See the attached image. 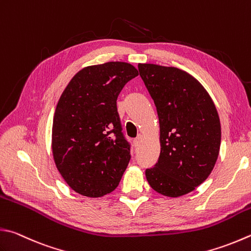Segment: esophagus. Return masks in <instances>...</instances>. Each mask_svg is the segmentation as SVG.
I'll use <instances>...</instances> for the list:
<instances>
[{
  "label": "esophagus",
  "instance_id": "34e87169",
  "mask_svg": "<svg viewBox=\"0 0 251 251\" xmlns=\"http://www.w3.org/2000/svg\"><path fill=\"white\" fill-rule=\"evenodd\" d=\"M142 140H143V135H142V134H139V135L136 136V138L133 140V144H134V146H139V145H140V143L142 142Z\"/></svg>",
  "mask_w": 251,
  "mask_h": 251
}]
</instances>
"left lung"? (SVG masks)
Instances as JSON below:
<instances>
[{"mask_svg": "<svg viewBox=\"0 0 251 251\" xmlns=\"http://www.w3.org/2000/svg\"><path fill=\"white\" fill-rule=\"evenodd\" d=\"M138 68L154 100L160 131L159 157L145 170L146 179L160 195H187L209 177L219 156L216 108L202 85L184 71L156 64Z\"/></svg>", "mask_w": 251, "mask_h": 251, "instance_id": "left-lung-1", "label": "left lung"}]
</instances>
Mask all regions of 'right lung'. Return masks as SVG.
Returning <instances> with one entry per match:
<instances>
[{"label": "right lung", "instance_id": "obj_1", "mask_svg": "<svg viewBox=\"0 0 251 251\" xmlns=\"http://www.w3.org/2000/svg\"><path fill=\"white\" fill-rule=\"evenodd\" d=\"M126 62L92 65L74 75L61 95L52 126L56 168L74 191L98 198L119 184L131 158L117 99L138 76Z\"/></svg>", "mask_w": 251, "mask_h": 251}]
</instances>
